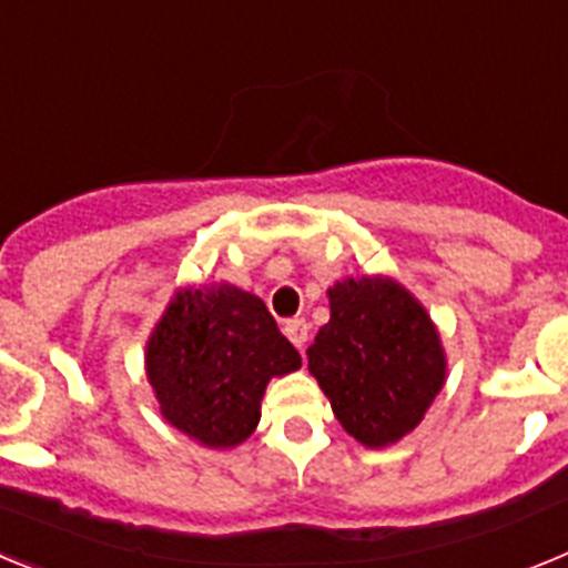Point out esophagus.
Returning a JSON list of instances; mask_svg holds the SVG:
<instances>
[{
  "mask_svg": "<svg viewBox=\"0 0 568 568\" xmlns=\"http://www.w3.org/2000/svg\"><path fill=\"white\" fill-rule=\"evenodd\" d=\"M284 333H287V338L293 341L298 349H304V344H307L310 338V324L304 318H290L284 321Z\"/></svg>",
  "mask_w": 568,
  "mask_h": 568,
  "instance_id": "esophagus-1",
  "label": "esophagus"
}]
</instances>
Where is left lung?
<instances>
[{
    "label": "left lung",
    "instance_id": "left-lung-1",
    "mask_svg": "<svg viewBox=\"0 0 568 568\" xmlns=\"http://www.w3.org/2000/svg\"><path fill=\"white\" fill-rule=\"evenodd\" d=\"M329 321L307 349L335 418L366 449L398 444L446 381L435 321L389 275H346L327 290Z\"/></svg>",
    "mask_w": 568,
    "mask_h": 568
}]
</instances>
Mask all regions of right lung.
<instances>
[{"mask_svg":"<svg viewBox=\"0 0 568 568\" xmlns=\"http://www.w3.org/2000/svg\"><path fill=\"white\" fill-rule=\"evenodd\" d=\"M298 366L264 301L227 281L179 290L144 346L162 418L207 449L244 444L270 381Z\"/></svg>","mask_w":568,"mask_h":568,"instance_id":"1","label":"right lung"}]
</instances>
